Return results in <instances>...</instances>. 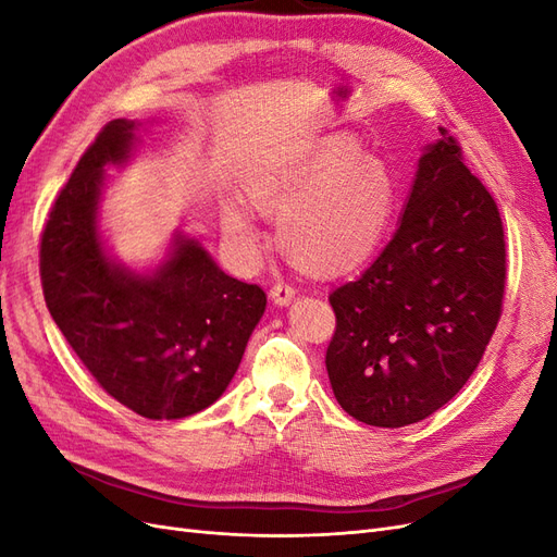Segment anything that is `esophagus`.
I'll return each instance as SVG.
<instances>
[{"label":"esophagus","mask_w":557,"mask_h":557,"mask_svg":"<svg viewBox=\"0 0 557 557\" xmlns=\"http://www.w3.org/2000/svg\"><path fill=\"white\" fill-rule=\"evenodd\" d=\"M295 293H297L295 285L285 283V281H276V283L272 285V290H269V295H272V301H274V305H278V307L290 305Z\"/></svg>","instance_id":"1"}]
</instances>
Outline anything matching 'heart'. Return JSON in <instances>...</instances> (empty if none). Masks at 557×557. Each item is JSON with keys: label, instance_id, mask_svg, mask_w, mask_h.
Wrapping results in <instances>:
<instances>
[{"label": "heart", "instance_id": "1", "mask_svg": "<svg viewBox=\"0 0 557 557\" xmlns=\"http://www.w3.org/2000/svg\"><path fill=\"white\" fill-rule=\"evenodd\" d=\"M246 197L278 218V242L307 272L344 274L379 246L397 205V181L381 156L360 150L350 134H334L305 156L250 176ZM225 232L244 250L260 248L248 213L230 201Z\"/></svg>", "mask_w": 557, "mask_h": 557}]
</instances>
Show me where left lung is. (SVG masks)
I'll return each mask as SVG.
<instances>
[{
  "mask_svg": "<svg viewBox=\"0 0 557 557\" xmlns=\"http://www.w3.org/2000/svg\"><path fill=\"white\" fill-rule=\"evenodd\" d=\"M399 227L330 295L325 367L342 409L374 428L418 423L460 393L499 323L507 250L499 209L442 127Z\"/></svg>",
  "mask_w": 557,
  "mask_h": 557,
  "instance_id": "left-lung-1",
  "label": "left lung"
}]
</instances>
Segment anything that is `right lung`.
I'll list each match as a JSON object with an SVG mask.
<instances>
[{
	"label": "right lung",
	"mask_w": 557,
	"mask_h": 557,
	"mask_svg": "<svg viewBox=\"0 0 557 557\" xmlns=\"http://www.w3.org/2000/svg\"><path fill=\"white\" fill-rule=\"evenodd\" d=\"M139 127L117 117L83 153L41 232L39 272L50 315L95 381L134 413L176 420L225 393L267 295L183 234L150 274L109 256L97 225L104 170L132 158Z\"/></svg>",
	"instance_id": "1"
}]
</instances>
